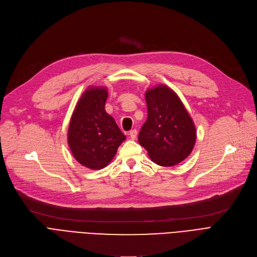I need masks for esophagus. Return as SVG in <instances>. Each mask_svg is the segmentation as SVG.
I'll list each match as a JSON object with an SVG mask.
<instances>
[{
  "instance_id": "esophagus-1",
  "label": "esophagus",
  "mask_w": 257,
  "mask_h": 257,
  "mask_svg": "<svg viewBox=\"0 0 257 257\" xmlns=\"http://www.w3.org/2000/svg\"><path fill=\"white\" fill-rule=\"evenodd\" d=\"M129 136H130L131 140H136V139H137V137H138V131H137L136 129L131 130V131L129 132Z\"/></svg>"
}]
</instances>
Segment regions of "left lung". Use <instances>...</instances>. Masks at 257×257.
Listing matches in <instances>:
<instances>
[{
  "mask_svg": "<svg viewBox=\"0 0 257 257\" xmlns=\"http://www.w3.org/2000/svg\"><path fill=\"white\" fill-rule=\"evenodd\" d=\"M145 97L148 117L140 131L139 143L156 165H178L195 146L194 121L176 92L167 85L148 89Z\"/></svg>",
  "mask_w": 257,
  "mask_h": 257,
  "instance_id": "left-lung-1",
  "label": "left lung"
}]
</instances>
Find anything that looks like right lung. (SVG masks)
I'll return each mask as SVG.
<instances>
[{"mask_svg": "<svg viewBox=\"0 0 257 257\" xmlns=\"http://www.w3.org/2000/svg\"><path fill=\"white\" fill-rule=\"evenodd\" d=\"M108 91L105 87L86 89L71 117L67 143L82 166L100 170L114 157L118 146L126 140L115 120L105 111Z\"/></svg>", "mask_w": 257, "mask_h": 257, "instance_id": "right-lung-1", "label": "right lung"}]
</instances>
